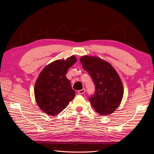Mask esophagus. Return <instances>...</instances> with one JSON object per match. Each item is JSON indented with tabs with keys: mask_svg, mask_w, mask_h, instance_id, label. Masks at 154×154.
I'll list each match as a JSON object with an SVG mask.
<instances>
[{
	"mask_svg": "<svg viewBox=\"0 0 154 154\" xmlns=\"http://www.w3.org/2000/svg\"><path fill=\"white\" fill-rule=\"evenodd\" d=\"M85 93V89H81V90L78 91V93H79V94H83Z\"/></svg>",
	"mask_w": 154,
	"mask_h": 154,
	"instance_id": "esophagus-1",
	"label": "esophagus"
}]
</instances>
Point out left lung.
<instances>
[{"label": "left lung", "mask_w": 154, "mask_h": 154, "mask_svg": "<svg viewBox=\"0 0 154 154\" xmlns=\"http://www.w3.org/2000/svg\"><path fill=\"white\" fill-rule=\"evenodd\" d=\"M80 61L95 85V93L89 102L97 112L105 116L120 106L124 94L122 81L112 65L99 57L83 55Z\"/></svg>", "instance_id": "obj_1"}]
</instances>
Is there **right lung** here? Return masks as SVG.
<instances>
[{
  "label": "right lung",
  "mask_w": 154,
  "mask_h": 154,
  "mask_svg": "<svg viewBox=\"0 0 154 154\" xmlns=\"http://www.w3.org/2000/svg\"><path fill=\"white\" fill-rule=\"evenodd\" d=\"M75 55L66 60H57L47 65L40 72L34 86L38 106L45 114L55 116L74 99L75 91L65 75L76 63Z\"/></svg>",
  "instance_id": "right-lung-1"
}]
</instances>
